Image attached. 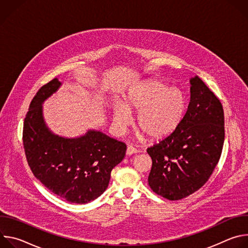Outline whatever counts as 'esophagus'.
<instances>
[{"label":"esophagus","mask_w":248,"mask_h":248,"mask_svg":"<svg viewBox=\"0 0 248 248\" xmlns=\"http://www.w3.org/2000/svg\"><path fill=\"white\" fill-rule=\"evenodd\" d=\"M137 152H138L137 149L134 148V147L131 146V145L127 146V148H126V155H132V154H135V153H137Z\"/></svg>","instance_id":"34e87169"}]
</instances>
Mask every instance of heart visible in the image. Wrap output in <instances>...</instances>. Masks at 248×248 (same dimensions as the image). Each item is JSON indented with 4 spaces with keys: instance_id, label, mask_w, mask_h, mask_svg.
<instances>
[{
    "instance_id": "b5f03b06",
    "label": "heart",
    "mask_w": 248,
    "mask_h": 248,
    "mask_svg": "<svg viewBox=\"0 0 248 248\" xmlns=\"http://www.w3.org/2000/svg\"><path fill=\"white\" fill-rule=\"evenodd\" d=\"M186 110L187 98L184 91L157 79H148L132 87L124 103L114 105L113 118L115 124L122 128L131 123V112H138V129L150 138L160 139L181 126Z\"/></svg>"
}]
</instances>
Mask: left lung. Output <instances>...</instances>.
<instances>
[{"instance_id":"1","label":"left lung","mask_w":248,"mask_h":248,"mask_svg":"<svg viewBox=\"0 0 248 248\" xmlns=\"http://www.w3.org/2000/svg\"><path fill=\"white\" fill-rule=\"evenodd\" d=\"M190 84V102L181 126L147 148L152 159L148 185L169 200L183 199L201 188L216 168L224 145L220 100L198 77Z\"/></svg>"}]
</instances>
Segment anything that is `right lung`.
Listing matches in <instances>:
<instances>
[{
  "instance_id": "right-lung-1",
  "label": "right lung",
  "mask_w": 248,
  "mask_h": 248,
  "mask_svg": "<svg viewBox=\"0 0 248 248\" xmlns=\"http://www.w3.org/2000/svg\"><path fill=\"white\" fill-rule=\"evenodd\" d=\"M60 86L54 78L32 99L23 123V148L30 170L45 187L70 203L85 204L108 187L126 145L95 130L78 138L53 134L44 123L42 103Z\"/></svg>"
}]
</instances>
